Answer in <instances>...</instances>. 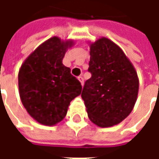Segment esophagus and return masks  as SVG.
<instances>
[{
  "mask_svg": "<svg viewBox=\"0 0 159 159\" xmlns=\"http://www.w3.org/2000/svg\"><path fill=\"white\" fill-rule=\"evenodd\" d=\"M78 80H79V82L82 84V86H83V84H84V81H83V77L82 76H78Z\"/></svg>",
  "mask_w": 159,
  "mask_h": 159,
  "instance_id": "34e87169",
  "label": "esophagus"
}]
</instances>
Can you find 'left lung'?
I'll list each match as a JSON object with an SVG mask.
<instances>
[{"instance_id": "1", "label": "left lung", "mask_w": 159, "mask_h": 159, "mask_svg": "<svg viewBox=\"0 0 159 159\" xmlns=\"http://www.w3.org/2000/svg\"><path fill=\"white\" fill-rule=\"evenodd\" d=\"M89 71L82 92L90 121L100 128L117 125L133 110L139 78L133 64L120 47L101 37L90 42Z\"/></svg>"}]
</instances>
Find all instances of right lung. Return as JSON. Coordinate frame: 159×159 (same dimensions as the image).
<instances>
[{
  "label": "right lung",
  "mask_w": 159,
  "mask_h": 159,
  "mask_svg": "<svg viewBox=\"0 0 159 159\" xmlns=\"http://www.w3.org/2000/svg\"><path fill=\"white\" fill-rule=\"evenodd\" d=\"M73 40L52 36L38 46L19 71V91L23 106L37 123L53 126L66 116L70 101L81 94L82 85L63 65Z\"/></svg>",
  "instance_id": "add662e5"
}]
</instances>
